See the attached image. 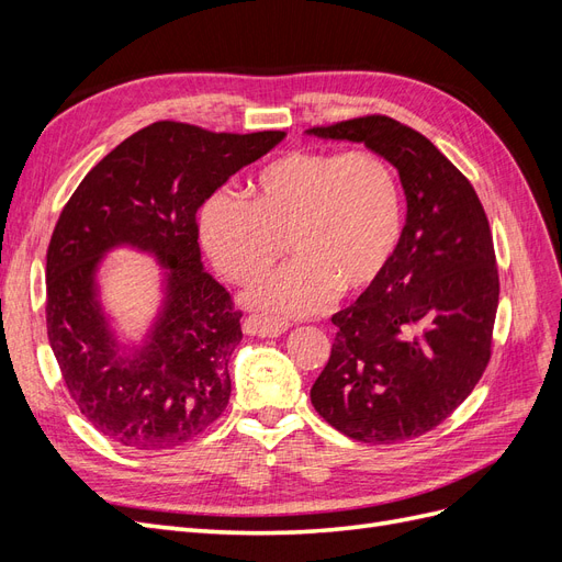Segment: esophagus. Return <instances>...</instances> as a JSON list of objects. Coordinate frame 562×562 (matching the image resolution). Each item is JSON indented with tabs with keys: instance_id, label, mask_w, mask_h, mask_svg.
<instances>
[{
	"instance_id": "esophagus-1",
	"label": "esophagus",
	"mask_w": 562,
	"mask_h": 562,
	"mask_svg": "<svg viewBox=\"0 0 562 562\" xmlns=\"http://www.w3.org/2000/svg\"><path fill=\"white\" fill-rule=\"evenodd\" d=\"M244 330L246 335H252V337H279L288 330V323L269 318V316H248L244 321Z\"/></svg>"
}]
</instances>
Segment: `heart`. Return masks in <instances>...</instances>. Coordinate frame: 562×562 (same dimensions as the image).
Segmentation results:
<instances>
[{
  "mask_svg": "<svg viewBox=\"0 0 562 562\" xmlns=\"http://www.w3.org/2000/svg\"><path fill=\"white\" fill-rule=\"evenodd\" d=\"M199 232L213 265L236 283L262 277L288 241L295 260L255 283L246 302L269 318L312 316L337 291H368L384 274L403 232L401 192L372 151L302 149L262 168L252 203L215 192Z\"/></svg>",
  "mask_w": 562,
  "mask_h": 562,
  "instance_id": "b5f03b06",
  "label": "heart"
}]
</instances>
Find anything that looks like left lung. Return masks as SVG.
I'll use <instances>...</instances> for the list:
<instances>
[{
    "instance_id": "1",
    "label": "left lung",
    "mask_w": 562,
    "mask_h": 562,
    "mask_svg": "<svg viewBox=\"0 0 562 562\" xmlns=\"http://www.w3.org/2000/svg\"><path fill=\"white\" fill-rule=\"evenodd\" d=\"M363 143L398 171L407 203L384 274L337 312L330 359L312 405L361 443H401L438 427L490 361L499 274L485 211L471 182L424 138L389 116L310 128Z\"/></svg>"
}]
</instances>
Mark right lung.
I'll return each instance as SVG.
<instances>
[{"label": "right lung", "instance_id": "right-lung-1", "mask_svg": "<svg viewBox=\"0 0 562 562\" xmlns=\"http://www.w3.org/2000/svg\"><path fill=\"white\" fill-rule=\"evenodd\" d=\"M283 138L157 122L116 145L65 203L46 252L48 342L81 415L114 443L176 448L227 407L241 314L203 269L196 213ZM119 247L162 267L140 340L121 337L99 291V271Z\"/></svg>", "mask_w": 562, "mask_h": 562}]
</instances>
